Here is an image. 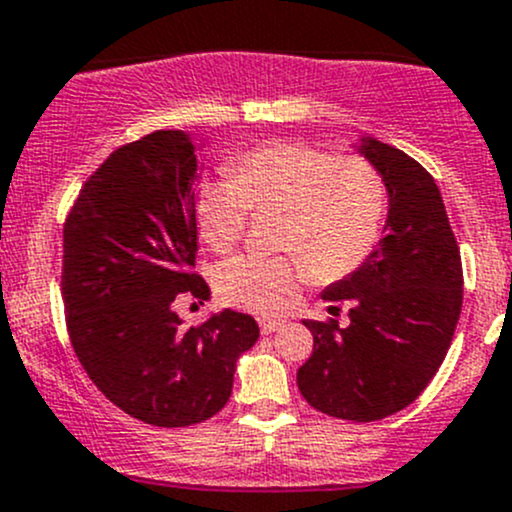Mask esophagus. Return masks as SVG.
I'll return each mask as SVG.
<instances>
[{
  "mask_svg": "<svg viewBox=\"0 0 512 512\" xmlns=\"http://www.w3.org/2000/svg\"><path fill=\"white\" fill-rule=\"evenodd\" d=\"M258 328H261L263 335H271V333H276L278 328H283V320L281 318H261L258 320Z\"/></svg>",
  "mask_w": 512,
  "mask_h": 512,
  "instance_id": "34e87169",
  "label": "esophagus"
}]
</instances>
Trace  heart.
<instances>
[{
    "label": "heart",
    "mask_w": 512,
    "mask_h": 512,
    "mask_svg": "<svg viewBox=\"0 0 512 512\" xmlns=\"http://www.w3.org/2000/svg\"><path fill=\"white\" fill-rule=\"evenodd\" d=\"M226 175L202 184L194 202L204 244L226 254L244 236L249 209H281L278 244L293 254H241L221 263L214 283L224 303L278 313L313 268L323 281H337L362 266L377 244L387 187L365 157L278 140L231 157Z\"/></svg>",
    "instance_id": "1"
}]
</instances>
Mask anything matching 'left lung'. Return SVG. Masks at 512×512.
<instances>
[{
	"label": "left lung",
	"mask_w": 512,
	"mask_h": 512,
	"mask_svg": "<svg viewBox=\"0 0 512 512\" xmlns=\"http://www.w3.org/2000/svg\"><path fill=\"white\" fill-rule=\"evenodd\" d=\"M355 147L387 187L384 239L323 291L328 303H350V323L303 320L313 355L298 370V389L318 412L377 421L409 407L444 362L461 315L463 271L434 177L387 142L360 138Z\"/></svg>",
	"instance_id": "8db88e82"
}]
</instances>
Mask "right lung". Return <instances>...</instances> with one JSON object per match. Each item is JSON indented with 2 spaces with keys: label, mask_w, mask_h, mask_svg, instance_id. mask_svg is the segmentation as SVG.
<instances>
[{
  "label": "right lung",
  "mask_w": 512,
  "mask_h": 512,
  "mask_svg": "<svg viewBox=\"0 0 512 512\" xmlns=\"http://www.w3.org/2000/svg\"><path fill=\"white\" fill-rule=\"evenodd\" d=\"M197 147L155 130L88 177L63 226L61 293L71 345L93 384L152 426H192L224 409L236 360L258 340L251 315L182 328L177 295L209 298L197 258Z\"/></svg>",
  "instance_id": "right-lung-1"
}]
</instances>
